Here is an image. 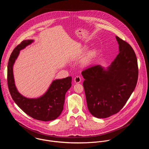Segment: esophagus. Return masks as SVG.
<instances>
[{
  "instance_id": "esophagus-1",
  "label": "esophagus",
  "mask_w": 149,
  "mask_h": 149,
  "mask_svg": "<svg viewBox=\"0 0 149 149\" xmlns=\"http://www.w3.org/2000/svg\"><path fill=\"white\" fill-rule=\"evenodd\" d=\"M81 77H80V76H76V77L74 78V83H80V82H81Z\"/></svg>"
}]
</instances>
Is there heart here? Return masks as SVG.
Returning a JSON list of instances; mask_svg holds the SVG:
<instances>
[{"label": "heart", "instance_id": "1", "mask_svg": "<svg viewBox=\"0 0 149 149\" xmlns=\"http://www.w3.org/2000/svg\"><path fill=\"white\" fill-rule=\"evenodd\" d=\"M85 50H86V48L85 47L83 50V52L85 51ZM95 54H96V52L95 50H92V51L89 52L88 53V54L86 55V56L84 58V59L83 60V63H82L83 65V66L88 65L89 63H90L92 58L95 55Z\"/></svg>", "mask_w": 149, "mask_h": 149}]
</instances>
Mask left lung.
I'll use <instances>...</instances> for the list:
<instances>
[{"label":"left lung","mask_w":149,"mask_h":149,"mask_svg":"<svg viewBox=\"0 0 149 149\" xmlns=\"http://www.w3.org/2000/svg\"><path fill=\"white\" fill-rule=\"evenodd\" d=\"M119 53L105 70L95 65L81 73L88 108L97 118L118 113L125 105L136 85L138 66L136 54L125 41L116 36Z\"/></svg>","instance_id":"obj_1"}]
</instances>
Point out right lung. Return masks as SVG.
<instances>
[{"mask_svg": "<svg viewBox=\"0 0 149 149\" xmlns=\"http://www.w3.org/2000/svg\"><path fill=\"white\" fill-rule=\"evenodd\" d=\"M33 42L31 40L23 41L13 51L7 66L8 89L15 103L27 115L38 120H53L63 110L66 92L72 86V77L54 80L47 92L39 98L29 99L21 95L15 85L13 67L19 51Z\"/></svg>", "mask_w": 149, "mask_h": 149, "instance_id": "obj_1", "label": "right lung"}]
</instances>
